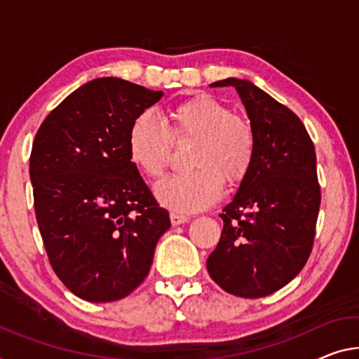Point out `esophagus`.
<instances>
[{
  "label": "esophagus",
  "instance_id": "1",
  "mask_svg": "<svg viewBox=\"0 0 359 359\" xmlns=\"http://www.w3.org/2000/svg\"><path fill=\"white\" fill-rule=\"evenodd\" d=\"M170 222H172L173 226H180L189 222V217H186V215H180V213H172L170 215Z\"/></svg>",
  "mask_w": 359,
  "mask_h": 359
}]
</instances>
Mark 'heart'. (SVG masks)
<instances>
[{"label": "heart", "instance_id": "heart-1", "mask_svg": "<svg viewBox=\"0 0 359 359\" xmlns=\"http://www.w3.org/2000/svg\"><path fill=\"white\" fill-rule=\"evenodd\" d=\"M172 131L154 112H142L128 130V154L149 178L161 176L167 165L172 135L196 140L189 165L194 170L172 175L157 183L158 203L180 213H196L217 203L223 196V178L242 180L255 156V137L249 125L233 110L210 96H197L172 109Z\"/></svg>", "mask_w": 359, "mask_h": 359}]
</instances>
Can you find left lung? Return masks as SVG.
Returning a JSON list of instances; mask_svg holds the SVG:
<instances>
[{
  "mask_svg": "<svg viewBox=\"0 0 359 359\" xmlns=\"http://www.w3.org/2000/svg\"><path fill=\"white\" fill-rule=\"evenodd\" d=\"M236 88L255 137V156L219 215L223 231L207 258L210 278L229 294L258 299L287 285L313 249L321 203L316 152L302 120L249 80Z\"/></svg>",
  "mask_w": 359,
  "mask_h": 359,
  "instance_id": "obj_1",
  "label": "left lung"
}]
</instances>
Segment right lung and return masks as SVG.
<instances>
[{
    "mask_svg": "<svg viewBox=\"0 0 359 359\" xmlns=\"http://www.w3.org/2000/svg\"><path fill=\"white\" fill-rule=\"evenodd\" d=\"M163 96L117 76L88 81L41 123L30 181L49 263L93 303L130 295L151 269L170 215L128 154V130Z\"/></svg>",
    "mask_w": 359,
    "mask_h": 359,
    "instance_id": "right-lung-1",
    "label": "right lung"
}]
</instances>
